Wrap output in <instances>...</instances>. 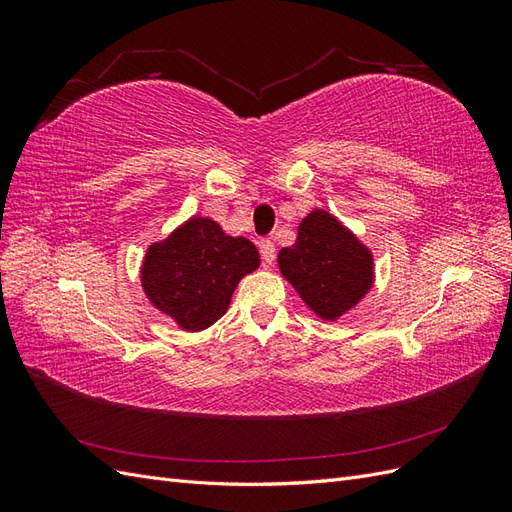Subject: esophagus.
Here are the masks:
<instances>
[{
	"instance_id": "obj_1",
	"label": "esophagus",
	"mask_w": 512,
	"mask_h": 512,
	"mask_svg": "<svg viewBox=\"0 0 512 512\" xmlns=\"http://www.w3.org/2000/svg\"><path fill=\"white\" fill-rule=\"evenodd\" d=\"M258 250H260V256H262V265H273L275 260V245L271 239H260L258 241Z\"/></svg>"
}]
</instances>
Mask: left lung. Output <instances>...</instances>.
Listing matches in <instances>:
<instances>
[{"mask_svg":"<svg viewBox=\"0 0 512 512\" xmlns=\"http://www.w3.org/2000/svg\"><path fill=\"white\" fill-rule=\"evenodd\" d=\"M282 275L322 320H337L374 284V256L329 211L314 209L277 254Z\"/></svg>","mask_w":512,"mask_h":512,"instance_id":"obj_1","label":"left lung"}]
</instances>
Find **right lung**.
Wrapping results in <instances>:
<instances>
[{
  "instance_id": "right-lung-1",
  "label": "right lung",
  "mask_w": 512,
  "mask_h": 512,
  "mask_svg": "<svg viewBox=\"0 0 512 512\" xmlns=\"http://www.w3.org/2000/svg\"><path fill=\"white\" fill-rule=\"evenodd\" d=\"M260 256L245 237H230L218 222L192 218L149 245L141 269L147 299L185 331H203L218 322L232 292Z\"/></svg>"
}]
</instances>
